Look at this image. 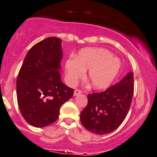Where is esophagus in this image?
<instances>
[{
	"label": "esophagus",
	"instance_id": "obj_1",
	"mask_svg": "<svg viewBox=\"0 0 157 157\" xmlns=\"http://www.w3.org/2000/svg\"><path fill=\"white\" fill-rule=\"evenodd\" d=\"M82 92L80 90H78V89H76V90H75V91H74V93H73V95H74V96H76V95H80V94H82Z\"/></svg>",
	"mask_w": 157,
	"mask_h": 157
}]
</instances>
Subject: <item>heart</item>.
I'll use <instances>...</instances> for the list:
<instances>
[{"label": "heart", "mask_w": 157, "mask_h": 157, "mask_svg": "<svg viewBox=\"0 0 157 157\" xmlns=\"http://www.w3.org/2000/svg\"><path fill=\"white\" fill-rule=\"evenodd\" d=\"M121 62L112 56L107 49L87 48L79 51L75 60H67L65 71L68 82L74 84L88 71L86 79L90 86L97 90H105L111 86L119 74Z\"/></svg>", "instance_id": "1"}]
</instances>
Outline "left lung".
<instances>
[{"label":"left lung","instance_id":"obj_1","mask_svg":"<svg viewBox=\"0 0 157 157\" xmlns=\"http://www.w3.org/2000/svg\"><path fill=\"white\" fill-rule=\"evenodd\" d=\"M134 94V73L100 93L89 94L87 106L81 112L83 126L96 134L117 129L126 118Z\"/></svg>","mask_w":157,"mask_h":157}]
</instances>
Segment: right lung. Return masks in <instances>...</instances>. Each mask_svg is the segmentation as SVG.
I'll use <instances>...</instances> for the list:
<instances>
[{
  "label": "right lung",
  "mask_w": 157,
  "mask_h": 157,
  "mask_svg": "<svg viewBox=\"0 0 157 157\" xmlns=\"http://www.w3.org/2000/svg\"><path fill=\"white\" fill-rule=\"evenodd\" d=\"M59 38L48 37L35 44L25 57L17 79V98L24 119L42 128L58 119L62 105L73 90L61 80L63 57Z\"/></svg>",
  "instance_id": "right-lung-1"
}]
</instances>
